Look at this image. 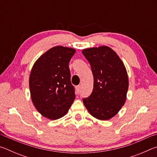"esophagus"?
Wrapping results in <instances>:
<instances>
[{
    "label": "esophagus",
    "mask_w": 157,
    "mask_h": 157,
    "mask_svg": "<svg viewBox=\"0 0 157 157\" xmlns=\"http://www.w3.org/2000/svg\"><path fill=\"white\" fill-rule=\"evenodd\" d=\"M76 90H77V92L79 93L81 91V86H78L76 87Z\"/></svg>",
    "instance_id": "34e87169"
}]
</instances>
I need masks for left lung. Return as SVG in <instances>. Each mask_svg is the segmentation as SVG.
Instances as JSON below:
<instances>
[{"label": "left lung", "mask_w": 157, "mask_h": 157, "mask_svg": "<svg viewBox=\"0 0 157 157\" xmlns=\"http://www.w3.org/2000/svg\"><path fill=\"white\" fill-rule=\"evenodd\" d=\"M91 64L94 89L83 99L92 116L107 121L115 116L124 105L129 87L128 75L123 61L110 47L102 46L82 50Z\"/></svg>", "instance_id": "8db88e82"}]
</instances>
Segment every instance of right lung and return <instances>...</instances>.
Masks as SVG:
<instances>
[{"instance_id":"obj_1","label":"right lung","mask_w":157,"mask_h":157,"mask_svg":"<svg viewBox=\"0 0 157 157\" xmlns=\"http://www.w3.org/2000/svg\"><path fill=\"white\" fill-rule=\"evenodd\" d=\"M76 50L62 46L41 55L32 68L29 86L36 110L50 120L64 116L75 98L68 63Z\"/></svg>"}]
</instances>
